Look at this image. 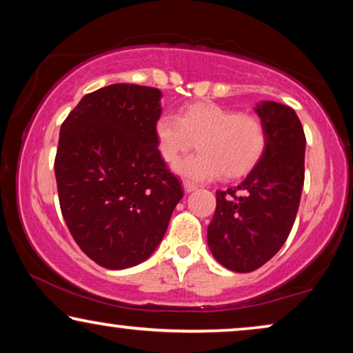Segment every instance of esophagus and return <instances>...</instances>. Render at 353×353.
<instances>
[{
	"instance_id": "esophagus-1",
	"label": "esophagus",
	"mask_w": 353,
	"mask_h": 353,
	"mask_svg": "<svg viewBox=\"0 0 353 353\" xmlns=\"http://www.w3.org/2000/svg\"><path fill=\"white\" fill-rule=\"evenodd\" d=\"M183 188H185L186 192H191V191L197 190V185H196V183L190 181V180H185V181H183Z\"/></svg>"
}]
</instances>
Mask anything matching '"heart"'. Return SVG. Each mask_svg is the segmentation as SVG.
I'll return each instance as SVG.
<instances>
[{
  "label": "heart",
  "instance_id": "b5f03b06",
  "mask_svg": "<svg viewBox=\"0 0 353 353\" xmlns=\"http://www.w3.org/2000/svg\"><path fill=\"white\" fill-rule=\"evenodd\" d=\"M159 152L168 163L176 162L197 143L199 152L175 165L178 175L192 181H210L223 172L239 178L257 165L267 149L263 120L254 114L212 103L192 104L180 117L163 114L156 125Z\"/></svg>",
  "mask_w": 353,
  "mask_h": 353
}]
</instances>
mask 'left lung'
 <instances>
[{"label":"left lung","instance_id":"8db88e82","mask_svg":"<svg viewBox=\"0 0 353 353\" xmlns=\"http://www.w3.org/2000/svg\"><path fill=\"white\" fill-rule=\"evenodd\" d=\"M255 112L267 128V149L238 186L216 191L207 228L212 255L238 273L260 268L286 243L305 176V133L296 110L263 101Z\"/></svg>","mask_w":353,"mask_h":353}]
</instances>
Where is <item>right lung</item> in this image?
Masks as SVG:
<instances>
[{
	"label": "right lung",
	"mask_w": 353,
	"mask_h": 353,
	"mask_svg": "<svg viewBox=\"0 0 353 353\" xmlns=\"http://www.w3.org/2000/svg\"><path fill=\"white\" fill-rule=\"evenodd\" d=\"M161 98L151 86L109 85L85 94L61 125L54 173L62 216L104 268L144 262L183 197L157 149Z\"/></svg>",
	"instance_id": "obj_1"
}]
</instances>
